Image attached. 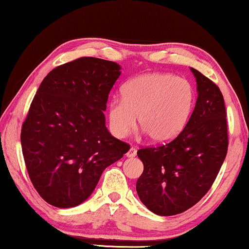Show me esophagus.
<instances>
[{
    "instance_id": "1",
    "label": "esophagus",
    "mask_w": 249,
    "mask_h": 249,
    "mask_svg": "<svg viewBox=\"0 0 249 249\" xmlns=\"http://www.w3.org/2000/svg\"><path fill=\"white\" fill-rule=\"evenodd\" d=\"M136 154H137L136 148H134V147H132V148H130L127 151V154H126V156H127L128 158H133V157H135V156H136Z\"/></svg>"
}]
</instances>
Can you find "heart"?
I'll return each instance as SVG.
<instances>
[{"label": "heart", "mask_w": 249, "mask_h": 249, "mask_svg": "<svg viewBox=\"0 0 249 249\" xmlns=\"http://www.w3.org/2000/svg\"><path fill=\"white\" fill-rule=\"evenodd\" d=\"M123 98L108 104V123L113 134L125 137L136 124L155 142H167L178 135L190 116L195 92L187 79L171 73L151 72L128 80Z\"/></svg>", "instance_id": "b5f03b06"}]
</instances>
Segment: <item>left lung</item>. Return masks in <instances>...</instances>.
Returning <instances> with one entry per match:
<instances>
[{
    "label": "left lung",
    "mask_w": 249,
    "mask_h": 249,
    "mask_svg": "<svg viewBox=\"0 0 249 249\" xmlns=\"http://www.w3.org/2000/svg\"><path fill=\"white\" fill-rule=\"evenodd\" d=\"M197 84L196 107L178 136L166 144L142 147L144 171L136 182L141 201L157 215L192 208L215 181L229 147L223 94L212 80L191 68Z\"/></svg>",
    "instance_id": "obj_1"
}]
</instances>
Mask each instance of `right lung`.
Returning <instances> with one entry per match:
<instances>
[{
	"label": "right lung",
	"mask_w": 249,
	"mask_h": 249,
	"mask_svg": "<svg viewBox=\"0 0 249 249\" xmlns=\"http://www.w3.org/2000/svg\"><path fill=\"white\" fill-rule=\"evenodd\" d=\"M120 69L104 59L78 58L50 71L34 96L22 151L34 188L56 208L86 201L105 168L129 150L109 134L103 113Z\"/></svg>",
	"instance_id": "add662e5"
}]
</instances>
